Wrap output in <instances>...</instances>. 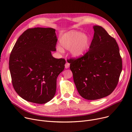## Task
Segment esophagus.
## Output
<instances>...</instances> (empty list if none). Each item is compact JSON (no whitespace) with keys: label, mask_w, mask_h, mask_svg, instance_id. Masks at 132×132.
I'll list each match as a JSON object with an SVG mask.
<instances>
[{"label":"esophagus","mask_w":132,"mask_h":132,"mask_svg":"<svg viewBox=\"0 0 132 132\" xmlns=\"http://www.w3.org/2000/svg\"><path fill=\"white\" fill-rule=\"evenodd\" d=\"M69 66H70V64L68 62H66V63L65 64V67L66 68H68L69 67Z\"/></svg>","instance_id":"1"}]
</instances>
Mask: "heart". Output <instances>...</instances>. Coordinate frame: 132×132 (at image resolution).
Returning <instances> with one entry per match:
<instances>
[{
	"label": "heart",
	"mask_w": 132,
	"mask_h": 132,
	"mask_svg": "<svg viewBox=\"0 0 132 132\" xmlns=\"http://www.w3.org/2000/svg\"><path fill=\"white\" fill-rule=\"evenodd\" d=\"M90 39L85 33L76 30H70L64 34L60 38L61 46L66 50H70V54L74 57H79L84 54L89 45ZM58 50L62 52L61 47Z\"/></svg>",
	"instance_id": "obj_1"
}]
</instances>
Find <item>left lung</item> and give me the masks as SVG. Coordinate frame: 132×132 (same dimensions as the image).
I'll list each match as a JSON object with an SVG mask.
<instances>
[{"label":"left lung","instance_id":"8db88e82","mask_svg":"<svg viewBox=\"0 0 132 132\" xmlns=\"http://www.w3.org/2000/svg\"><path fill=\"white\" fill-rule=\"evenodd\" d=\"M89 49L77 59H69L70 69L78 93L88 100L101 99L116 88L122 70L118 44L101 26H93Z\"/></svg>","mask_w":132,"mask_h":132}]
</instances>
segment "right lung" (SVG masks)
<instances>
[{"label": "right lung", "mask_w": 132, "mask_h": 132, "mask_svg": "<svg viewBox=\"0 0 132 132\" xmlns=\"http://www.w3.org/2000/svg\"><path fill=\"white\" fill-rule=\"evenodd\" d=\"M57 42L55 29L37 27L27 29L16 42L9 67L14 88L23 100L45 104L54 97L57 78L66 63L52 55Z\"/></svg>", "instance_id": "right-lung-1"}]
</instances>
